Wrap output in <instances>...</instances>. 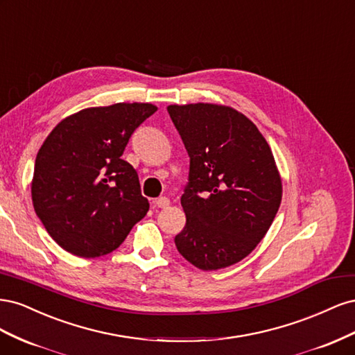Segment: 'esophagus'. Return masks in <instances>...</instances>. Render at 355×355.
<instances>
[{
  "instance_id": "1",
  "label": "esophagus",
  "mask_w": 355,
  "mask_h": 355,
  "mask_svg": "<svg viewBox=\"0 0 355 355\" xmlns=\"http://www.w3.org/2000/svg\"><path fill=\"white\" fill-rule=\"evenodd\" d=\"M170 204V200L167 197H159L155 200V206L159 209H166Z\"/></svg>"
}]
</instances>
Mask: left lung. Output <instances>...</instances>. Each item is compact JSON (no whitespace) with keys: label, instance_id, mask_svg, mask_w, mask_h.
I'll return each mask as SVG.
<instances>
[{"label":"left lung","instance_id":"8db88e82","mask_svg":"<svg viewBox=\"0 0 355 355\" xmlns=\"http://www.w3.org/2000/svg\"><path fill=\"white\" fill-rule=\"evenodd\" d=\"M167 111L189 155L178 250L202 271L237 263L265 237L280 207L282 178L271 148L230 106L170 105Z\"/></svg>","mask_w":355,"mask_h":355}]
</instances>
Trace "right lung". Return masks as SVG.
Here are the masks:
<instances>
[{
    "instance_id": "right-lung-1",
    "label": "right lung",
    "mask_w": 355,
    "mask_h": 355,
    "mask_svg": "<svg viewBox=\"0 0 355 355\" xmlns=\"http://www.w3.org/2000/svg\"><path fill=\"white\" fill-rule=\"evenodd\" d=\"M155 111L137 102L87 108L47 136L31 192L37 216L62 249L80 257L108 254L145 218L149 202L136 170L121 155Z\"/></svg>"
}]
</instances>
